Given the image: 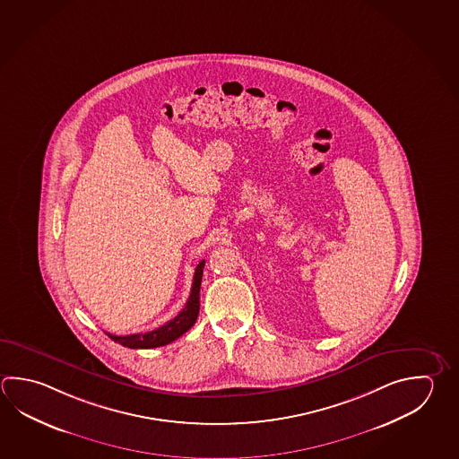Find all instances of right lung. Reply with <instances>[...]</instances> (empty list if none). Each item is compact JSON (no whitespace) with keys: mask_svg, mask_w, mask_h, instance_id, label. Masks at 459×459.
Wrapping results in <instances>:
<instances>
[{"mask_svg":"<svg viewBox=\"0 0 459 459\" xmlns=\"http://www.w3.org/2000/svg\"><path fill=\"white\" fill-rule=\"evenodd\" d=\"M206 261H199L198 266L195 269L193 286L188 300L185 303L182 312L178 313L173 320L167 321L160 328L149 331V333H138L130 336H115L110 333H105L108 338L118 342L121 346L130 349H151V347H160L170 344L175 339L180 338L198 320L199 313V287L203 279V268Z\"/></svg>","mask_w":459,"mask_h":459,"instance_id":"1","label":"right lung"}]
</instances>
